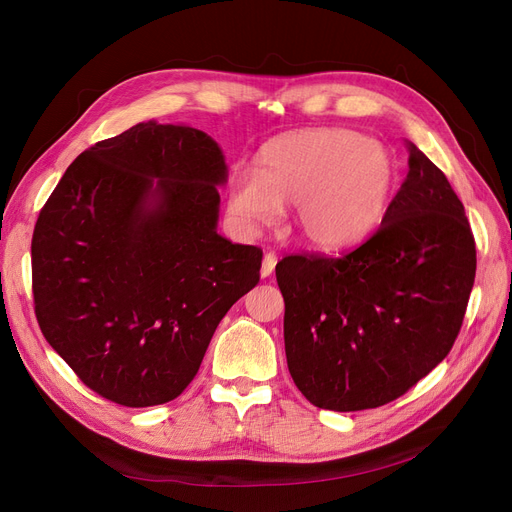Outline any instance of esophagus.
I'll use <instances>...</instances> for the list:
<instances>
[{"mask_svg": "<svg viewBox=\"0 0 512 512\" xmlns=\"http://www.w3.org/2000/svg\"><path fill=\"white\" fill-rule=\"evenodd\" d=\"M276 263H278V257L274 253H267L263 257V265H261V278H270L276 270Z\"/></svg>", "mask_w": 512, "mask_h": 512, "instance_id": "34e87169", "label": "esophagus"}]
</instances>
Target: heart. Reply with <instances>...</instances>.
<instances>
[{"label":"heart","mask_w":512,"mask_h":512,"mask_svg":"<svg viewBox=\"0 0 512 512\" xmlns=\"http://www.w3.org/2000/svg\"><path fill=\"white\" fill-rule=\"evenodd\" d=\"M398 168L386 145L348 128L284 134L257 155V174L234 170L226 211L247 234L294 203L292 220L313 249L355 247L378 230L390 209Z\"/></svg>","instance_id":"heart-1"}]
</instances>
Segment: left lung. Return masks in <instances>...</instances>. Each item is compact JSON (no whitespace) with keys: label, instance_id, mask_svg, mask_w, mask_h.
I'll list each match as a JSON object with an SVG mask.
<instances>
[{"label":"left lung","instance_id":"obj_1","mask_svg":"<svg viewBox=\"0 0 512 512\" xmlns=\"http://www.w3.org/2000/svg\"><path fill=\"white\" fill-rule=\"evenodd\" d=\"M475 240L444 172L415 145L386 218L344 257L276 265L288 371L311 405L382 407L432 371L459 336Z\"/></svg>","mask_w":512,"mask_h":512}]
</instances>
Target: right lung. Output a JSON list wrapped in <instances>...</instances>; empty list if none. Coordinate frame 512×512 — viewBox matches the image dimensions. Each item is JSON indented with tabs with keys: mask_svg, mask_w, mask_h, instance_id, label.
Listing matches in <instances>:
<instances>
[{
	"mask_svg": "<svg viewBox=\"0 0 512 512\" xmlns=\"http://www.w3.org/2000/svg\"><path fill=\"white\" fill-rule=\"evenodd\" d=\"M222 147L186 124L139 122L80 153L33 234L45 340L103 398L174 400L228 309L259 282L261 249L218 234Z\"/></svg>",
	"mask_w": 512,
	"mask_h": 512,
	"instance_id": "obj_1",
	"label": "right lung"
}]
</instances>
